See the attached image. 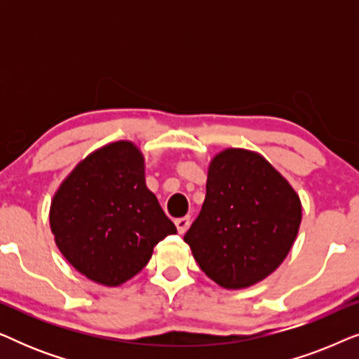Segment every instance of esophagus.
<instances>
[{
  "label": "esophagus",
  "instance_id": "34e87169",
  "mask_svg": "<svg viewBox=\"0 0 359 359\" xmlns=\"http://www.w3.org/2000/svg\"><path fill=\"white\" fill-rule=\"evenodd\" d=\"M175 224H176V229H178V232H180V233H184L186 230L189 229V225H191V219H189V217H181V219H176V220H175Z\"/></svg>",
  "mask_w": 359,
  "mask_h": 359
}]
</instances>
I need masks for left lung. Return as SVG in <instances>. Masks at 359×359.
<instances>
[{
    "label": "left lung",
    "mask_w": 359,
    "mask_h": 359,
    "mask_svg": "<svg viewBox=\"0 0 359 359\" xmlns=\"http://www.w3.org/2000/svg\"><path fill=\"white\" fill-rule=\"evenodd\" d=\"M301 215L296 191L262 155L227 149L210 161L203 209L184 242L219 286L248 287L287 257Z\"/></svg>",
    "instance_id": "obj_1"
}]
</instances>
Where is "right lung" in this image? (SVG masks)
I'll return each mask as SVG.
<instances>
[{
  "instance_id": "1",
  "label": "right lung",
  "mask_w": 359,
  "mask_h": 359,
  "mask_svg": "<svg viewBox=\"0 0 359 359\" xmlns=\"http://www.w3.org/2000/svg\"><path fill=\"white\" fill-rule=\"evenodd\" d=\"M50 227L68 263L104 286L135 276L155 245L176 233L130 142L102 147L72 171L53 196Z\"/></svg>"
}]
</instances>
